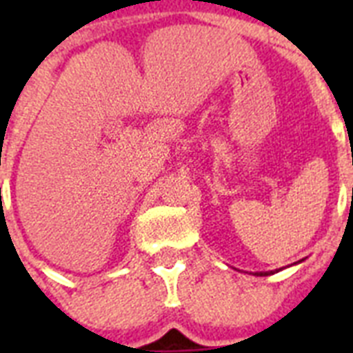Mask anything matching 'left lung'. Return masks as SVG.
Listing matches in <instances>:
<instances>
[{
	"instance_id": "obj_1",
	"label": "left lung",
	"mask_w": 353,
	"mask_h": 353,
	"mask_svg": "<svg viewBox=\"0 0 353 353\" xmlns=\"http://www.w3.org/2000/svg\"><path fill=\"white\" fill-rule=\"evenodd\" d=\"M276 271H279V269H276ZM256 274H260V276H268V274H273V271H271V273H256Z\"/></svg>"
}]
</instances>
